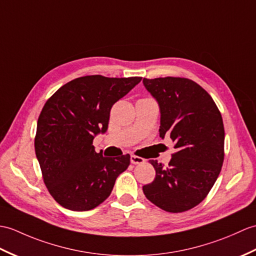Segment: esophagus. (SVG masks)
Segmentation results:
<instances>
[{"label": "esophagus", "instance_id": "1", "mask_svg": "<svg viewBox=\"0 0 256 256\" xmlns=\"http://www.w3.org/2000/svg\"><path fill=\"white\" fill-rule=\"evenodd\" d=\"M130 162L134 164H144L145 162V159L138 157L136 155H130Z\"/></svg>", "mask_w": 256, "mask_h": 256}]
</instances>
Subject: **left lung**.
<instances>
[{"instance_id": "left-lung-1", "label": "left lung", "mask_w": 256, "mask_h": 256, "mask_svg": "<svg viewBox=\"0 0 256 256\" xmlns=\"http://www.w3.org/2000/svg\"><path fill=\"white\" fill-rule=\"evenodd\" d=\"M160 110L159 135L170 136L176 152L168 166L150 160L155 180L142 186L147 200L169 212L193 208L210 193L224 162L220 112L205 89L181 77L142 80Z\"/></svg>"}]
</instances>
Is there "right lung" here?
Wrapping results in <instances>:
<instances>
[{
  "mask_svg": "<svg viewBox=\"0 0 256 256\" xmlns=\"http://www.w3.org/2000/svg\"><path fill=\"white\" fill-rule=\"evenodd\" d=\"M142 77L82 76L68 82L46 101L38 118L36 156L48 191L75 212L90 210L109 198L130 155L104 157L94 136L108 130L110 111Z\"/></svg>",
  "mask_w": 256,
  "mask_h": 256,
  "instance_id": "right-lung-1",
  "label": "right lung"
}]
</instances>
